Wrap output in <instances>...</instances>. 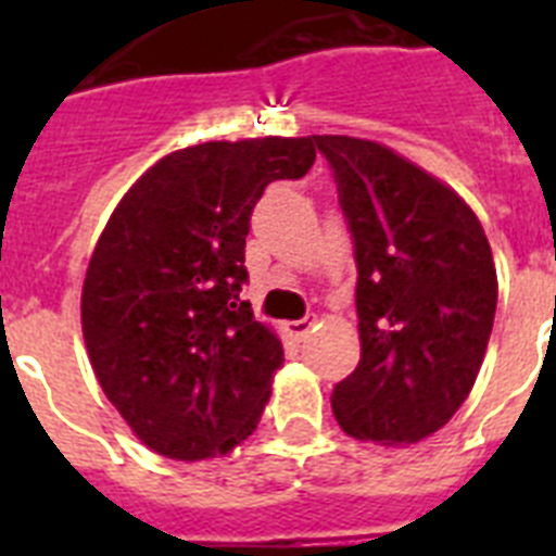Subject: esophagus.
Here are the masks:
<instances>
[{
  "instance_id": "1",
  "label": "esophagus",
  "mask_w": 556,
  "mask_h": 556,
  "mask_svg": "<svg viewBox=\"0 0 556 556\" xmlns=\"http://www.w3.org/2000/svg\"><path fill=\"white\" fill-rule=\"evenodd\" d=\"M312 328H314V317H303V320L289 323V331H292V337L298 339V342H303V339L312 333Z\"/></svg>"
}]
</instances>
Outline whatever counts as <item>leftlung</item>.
Listing matches in <instances>:
<instances>
[{
    "instance_id": "8db88e82",
    "label": "left lung",
    "mask_w": 556,
    "mask_h": 556,
    "mask_svg": "<svg viewBox=\"0 0 556 556\" xmlns=\"http://www.w3.org/2000/svg\"><path fill=\"white\" fill-rule=\"evenodd\" d=\"M356 258L362 358L333 387L337 424L409 445L465 404L493 331L498 281L468 203L376 141L314 136Z\"/></svg>"
}]
</instances>
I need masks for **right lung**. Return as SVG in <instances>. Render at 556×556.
I'll list each match as a JSON object with an SVG mask.
<instances>
[{
  "instance_id": "add662e5",
  "label": "right lung",
  "mask_w": 556,
  "mask_h": 556,
  "mask_svg": "<svg viewBox=\"0 0 556 556\" xmlns=\"http://www.w3.org/2000/svg\"><path fill=\"white\" fill-rule=\"evenodd\" d=\"M312 139L205 141L144 172L108 219L83 283L88 358L127 426L169 459L228 454L262 420L281 339L255 323L250 214L312 169Z\"/></svg>"
}]
</instances>
